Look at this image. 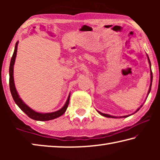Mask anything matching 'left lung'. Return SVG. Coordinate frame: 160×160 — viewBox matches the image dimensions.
I'll return each mask as SVG.
<instances>
[{
    "mask_svg": "<svg viewBox=\"0 0 160 160\" xmlns=\"http://www.w3.org/2000/svg\"><path fill=\"white\" fill-rule=\"evenodd\" d=\"M148 61H149V63H150V67H151V63H150V59H149V57H148ZM150 75H151V83H150V89H149V91H148V94H149V93H150V90H151V86H152V70H151V72H150ZM142 106H140V107H142ZM140 108L139 109H138V110L136 111V112H138V111L139 109H140ZM99 112V113H100V114L101 115H102V116H105V117H109V118H116V117H115V116H110V115H109V114H105V113H101V112ZM128 116H123V117H125V118H126V117H128Z\"/></svg>",
    "mask_w": 160,
    "mask_h": 160,
    "instance_id": "8db88e82",
    "label": "left lung"
}]
</instances>
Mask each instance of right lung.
<instances>
[{
  "instance_id": "obj_1",
  "label": "right lung",
  "mask_w": 160,
  "mask_h": 160,
  "mask_svg": "<svg viewBox=\"0 0 160 160\" xmlns=\"http://www.w3.org/2000/svg\"><path fill=\"white\" fill-rule=\"evenodd\" d=\"M18 42L16 43L15 47V51L14 53H13V55L11 58V61H10V68H9V75H10V78H9V85H10V92H11L12 97L13 99H14L15 102L17 104L18 106L20 107V109L23 111L27 115H28L29 118H31L34 120L36 121H49L52 120V119L56 118L59 117L63 114V113L66 112L68 107L69 104V101H70V95L68 98L66 104L63 106V107L60 110L57 111V112H52V113H41L34 112V110L31 109L28 106L24 103L22 99L19 97L18 94L17 92V90H16L15 84H14V79H13V66H14L15 61V57L16 54H17V48H18Z\"/></svg>"
}]
</instances>
